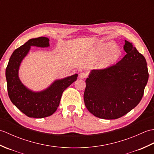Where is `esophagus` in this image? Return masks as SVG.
<instances>
[{"instance_id":"obj_1","label":"esophagus","mask_w":154,"mask_h":154,"mask_svg":"<svg viewBox=\"0 0 154 154\" xmlns=\"http://www.w3.org/2000/svg\"><path fill=\"white\" fill-rule=\"evenodd\" d=\"M87 74L85 73H80L79 75V77L80 78V79H85V78L87 77Z\"/></svg>"}]
</instances>
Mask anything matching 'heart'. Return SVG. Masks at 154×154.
<instances>
[{"instance_id":"b5f03b06","label":"heart","mask_w":154,"mask_h":154,"mask_svg":"<svg viewBox=\"0 0 154 154\" xmlns=\"http://www.w3.org/2000/svg\"><path fill=\"white\" fill-rule=\"evenodd\" d=\"M91 55L94 58L101 57L97 62L96 67L99 69H104L110 67L122 56V50L115 47L114 42H105L97 45L91 50Z\"/></svg>"}]
</instances>
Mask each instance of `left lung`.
<instances>
[{
    "mask_svg": "<svg viewBox=\"0 0 154 154\" xmlns=\"http://www.w3.org/2000/svg\"><path fill=\"white\" fill-rule=\"evenodd\" d=\"M126 55L115 65L91 70L85 81L84 102L94 116L116 119L125 115L141 100L149 74L145 57L125 40Z\"/></svg>",
    "mask_w": 154,
    "mask_h": 154,
    "instance_id": "8db88e82",
    "label": "left lung"
}]
</instances>
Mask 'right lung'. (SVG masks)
Here are the masks:
<instances>
[{"mask_svg": "<svg viewBox=\"0 0 154 154\" xmlns=\"http://www.w3.org/2000/svg\"><path fill=\"white\" fill-rule=\"evenodd\" d=\"M32 46L48 48L50 40L45 37L32 38L15 50L6 69V79L11 102L27 116L42 119L51 116L57 110L63 92L77 80L78 74L55 80L40 91L30 89L20 79L19 69Z\"/></svg>", "mask_w": 154, "mask_h": 154, "instance_id": "1", "label": "right lung"}]
</instances>
